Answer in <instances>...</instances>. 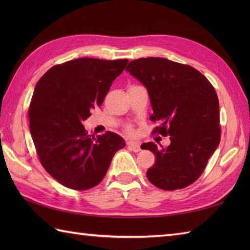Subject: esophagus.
<instances>
[{
  "mask_svg": "<svg viewBox=\"0 0 250 250\" xmlns=\"http://www.w3.org/2000/svg\"><path fill=\"white\" fill-rule=\"evenodd\" d=\"M126 145H128V148L130 150H133L134 152H137L141 150V146L139 143H135V142H128L126 143Z\"/></svg>",
  "mask_w": 250,
  "mask_h": 250,
  "instance_id": "esophagus-1",
  "label": "esophagus"
}]
</instances>
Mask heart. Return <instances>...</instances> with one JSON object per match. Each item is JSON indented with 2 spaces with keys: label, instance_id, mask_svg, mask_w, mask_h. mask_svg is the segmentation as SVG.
Returning <instances> with one entry per match:
<instances>
[{
  "label": "heart",
  "instance_id": "1",
  "mask_svg": "<svg viewBox=\"0 0 250 250\" xmlns=\"http://www.w3.org/2000/svg\"><path fill=\"white\" fill-rule=\"evenodd\" d=\"M130 131H131V130H130Z\"/></svg>",
  "mask_w": 250,
  "mask_h": 250
}]
</instances>
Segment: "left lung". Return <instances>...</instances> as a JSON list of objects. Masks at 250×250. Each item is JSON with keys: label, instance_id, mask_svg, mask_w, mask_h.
Segmentation results:
<instances>
[{"label": "left lung", "instance_id": "obj_1", "mask_svg": "<svg viewBox=\"0 0 250 250\" xmlns=\"http://www.w3.org/2000/svg\"><path fill=\"white\" fill-rule=\"evenodd\" d=\"M125 71L147 89L153 110L150 120L161 122L153 132L171 140L167 147L152 142L141 146L156 156L146 173L148 180L162 190L186 188L201 176L220 143L214 87L194 67L164 58L133 60Z\"/></svg>", "mask_w": 250, "mask_h": 250}]
</instances>
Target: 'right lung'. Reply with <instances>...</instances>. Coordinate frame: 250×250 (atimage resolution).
<instances>
[{
	"mask_svg": "<svg viewBox=\"0 0 250 250\" xmlns=\"http://www.w3.org/2000/svg\"><path fill=\"white\" fill-rule=\"evenodd\" d=\"M128 62L79 58L52 66L36 83L29 109L32 140L42 166L66 188L99 185L115 153L125 146L114 132L88 135L83 122L102 105Z\"/></svg>",
	"mask_w": 250,
	"mask_h": 250,
	"instance_id": "add662e5",
	"label": "right lung"
}]
</instances>
